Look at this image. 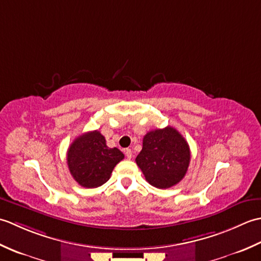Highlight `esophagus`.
Segmentation results:
<instances>
[{
	"label": "esophagus",
	"mask_w": 261,
	"mask_h": 261,
	"mask_svg": "<svg viewBox=\"0 0 261 261\" xmlns=\"http://www.w3.org/2000/svg\"><path fill=\"white\" fill-rule=\"evenodd\" d=\"M124 153H125V156H126L127 159H131L132 158V150H131V149H125Z\"/></svg>",
	"instance_id": "esophagus-1"
}]
</instances>
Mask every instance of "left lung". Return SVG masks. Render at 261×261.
Instances as JSON below:
<instances>
[{"instance_id": "obj_1", "label": "left lung", "mask_w": 261, "mask_h": 261, "mask_svg": "<svg viewBox=\"0 0 261 261\" xmlns=\"http://www.w3.org/2000/svg\"><path fill=\"white\" fill-rule=\"evenodd\" d=\"M190 162V146L171 126L149 131L136 158L146 180L162 190L178 184L186 175Z\"/></svg>"}]
</instances>
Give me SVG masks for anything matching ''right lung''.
Here are the masks:
<instances>
[{
  "label": "right lung",
  "instance_id": "right-lung-1",
  "mask_svg": "<svg viewBox=\"0 0 261 261\" xmlns=\"http://www.w3.org/2000/svg\"><path fill=\"white\" fill-rule=\"evenodd\" d=\"M124 158L118 148H109L101 132L90 131L77 137L67 151L73 178L83 187L95 188L107 182L113 168Z\"/></svg>",
  "mask_w": 261,
  "mask_h": 261
}]
</instances>
